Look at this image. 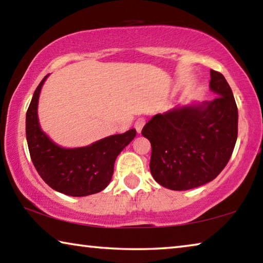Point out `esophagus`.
Segmentation results:
<instances>
[{
    "label": "esophagus",
    "instance_id": "1",
    "mask_svg": "<svg viewBox=\"0 0 263 263\" xmlns=\"http://www.w3.org/2000/svg\"><path fill=\"white\" fill-rule=\"evenodd\" d=\"M145 123H146L145 118H138L137 119L136 123H135V127H136V130H137L138 133L141 132L142 127H144V125H145Z\"/></svg>",
    "mask_w": 263,
    "mask_h": 263
}]
</instances>
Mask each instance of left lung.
I'll list each match as a JSON object with an SVG mask.
<instances>
[{"mask_svg":"<svg viewBox=\"0 0 263 263\" xmlns=\"http://www.w3.org/2000/svg\"><path fill=\"white\" fill-rule=\"evenodd\" d=\"M215 100L158 114L141 135L152 146L149 169L171 190L197 188L220 174L238 137V108L224 75L210 70Z\"/></svg>","mask_w":263,"mask_h":263,"instance_id":"obj_1","label":"left lung"}]
</instances>
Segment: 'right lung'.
<instances>
[{"label": "right lung", "instance_id": "add662e5", "mask_svg": "<svg viewBox=\"0 0 263 263\" xmlns=\"http://www.w3.org/2000/svg\"><path fill=\"white\" fill-rule=\"evenodd\" d=\"M34 90L26 111V140L33 166L52 189L81 197L103 190L110 183L118 154L136 137V130L114 135L79 148H64L42 131L38 121V100L46 78Z\"/></svg>", "mask_w": 263, "mask_h": 263}]
</instances>
